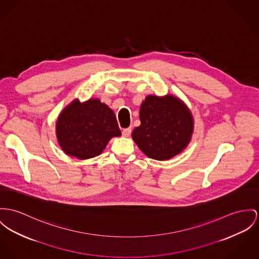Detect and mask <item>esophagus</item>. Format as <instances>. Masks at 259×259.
<instances>
[{"label": "esophagus", "mask_w": 259, "mask_h": 259, "mask_svg": "<svg viewBox=\"0 0 259 259\" xmlns=\"http://www.w3.org/2000/svg\"><path fill=\"white\" fill-rule=\"evenodd\" d=\"M131 134V128H126V129H123L122 131V135L124 137H129Z\"/></svg>", "instance_id": "34e87169"}]
</instances>
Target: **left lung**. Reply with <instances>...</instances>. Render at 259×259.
<instances>
[{
    "label": "left lung",
    "mask_w": 259,
    "mask_h": 259,
    "mask_svg": "<svg viewBox=\"0 0 259 259\" xmlns=\"http://www.w3.org/2000/svg\"><path fill=\"white\" fill-rule=\"evenodd\" d=\"M141 125L132 139L149 158L166 160L179 155L190 143L194 119L178 97L148 96L140 106Z\"/></svg>",
    "instance_id": "left-lung-1"
}]
</instances>
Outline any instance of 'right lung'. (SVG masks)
<instances>
[{
    "label": "right lung",
    "mask_w": 259,
    "mask_h": 259,
    "mask_svg": "<svg viewBox=\"0 0 259 259\" xmlns=\"http://www.w3.org/2000/svg\"><path fill=\"white\" fill-rule=\"evenodd\" d=\"M55 132L61 150L79 159L100 156L111 138L121 136L113 110L100 99L73 100L60 112Z\"/></svg>",
    "instance_id": "1"
}]
</instances>
